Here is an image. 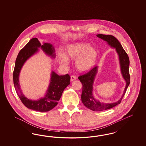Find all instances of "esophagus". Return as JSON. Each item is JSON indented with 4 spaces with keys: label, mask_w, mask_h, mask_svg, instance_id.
Segmentation results:
<instances>
[{
    "label": "esophagus",
    "mask_w": 146,
    "mask_h": 146,
    "mask_svg": "<svg viewBox=\"0 0 146 146\" xmlns=\"http://www.w3.org/2000/svg\"><path fill=\"white\" fill-rule=\"evenodd\" d=\"M76 78L75 77V76H74V75H72L71 76V81H74L75 80H76Z\"/></svg>",
    "instance_id": "obj_1"
}]
</instances>
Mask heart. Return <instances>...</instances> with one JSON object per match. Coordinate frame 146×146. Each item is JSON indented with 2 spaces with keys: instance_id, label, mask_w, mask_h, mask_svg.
Wrapping results in <instances>:
<instances>
[{
  "instance_id": "b5f03b06",
  "label": "heart",
  "mask_w": 146,
  "mask_h": 146,
  "mask_svg": "<svg viewBox=\"0 0 146 146\" xmlns=\"http://www.w3.org/2000/svg\"><path fill=\"white\" fill-rule=\"evenodd\" d=\"M66 55L63 52L60 51L59 56L61 64L67 65L70 62L68 57L76 59L75 66L77 69L84 72L90 70L96 65L98 52L88 43L78 42L67 46Z\"/></svg>"
}]
</instances>
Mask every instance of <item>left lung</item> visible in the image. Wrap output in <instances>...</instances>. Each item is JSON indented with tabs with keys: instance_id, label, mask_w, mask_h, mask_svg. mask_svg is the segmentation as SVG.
I'll list each match as a JSON object with an SVG mask.
<instances>
[{
	"instance_id": "obj_1",
	"label": "left lung",
	"mask_w": 146,
	"mask_h": 146,
	"mask_svg": "<svg viewBox=\"0 0 146 146\" xmlns=\"http://www.w3.org/2000/svg\"><path fill=\"white\" fill-rule=\"evenodd\" d=\"M98 38L106 41L111 48L115 49L118 54L121 74L126 82L124 92L119 100L113 103L101 102L96 100L93 94V86L98 71V66H96L90 71L84 75L80 76L78 79L82 84L81 101L84 106L91 110L101 111L110 109L120 104L126 93V89L130 83V76L129 73V60L128 55L124 50L118 40L114 36L108 35L97 34Z\"/></svg>"
}]
</instances>
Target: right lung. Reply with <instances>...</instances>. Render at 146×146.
I'll return each instance as SVG.
<instances>
[{"label":"right lung","instance_id":"1","mask_svg":"<svg viewBox=\"0 0 146 146\" xmlns=\"http://www.w3.org/2000/svg\"><path fill=\"white\" fill-rule=\"evenodd\" d=\"M41 49L44 53L54 59L56 57L55 49L53 45L43 42L41 45L37 38H33L20 50L16 59L14 70V87L22 103L27 108L40 112L51 110L57 105L64 89L70 84L71 77L68 74L59 75L54 71H51L48 88L43 97L37 100H31L25 96L22 92L19 82V75L25 63Z\"/></svg>","mask_w":146,"mask_h":146}]
</instances>
